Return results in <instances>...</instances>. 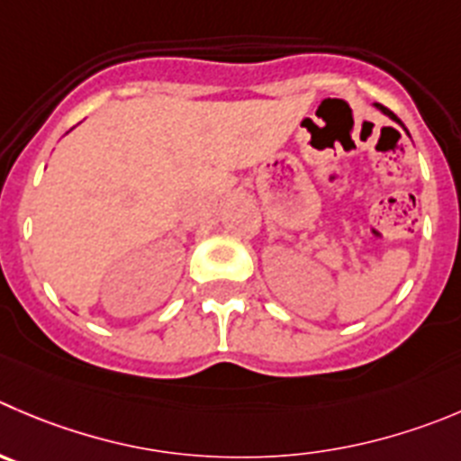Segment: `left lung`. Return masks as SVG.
I'll use <instances>...</instances> for the list:
<instances>
[{"label":"left lung","instance_id":"left-lung-1","mask_svg":"<svg viewBox=\"0 0 461 461\" xmlns=\"http://www.w3.org/2000/svg\"><path fill=\"white\" fill-rule=\"evenodd\" d=\"M380 108V111H383L384 113V115H387L389 117V120H393V122H398V124H401L402 126V122L401 120H398V117L396 115H393V113L392 111H387V108H384V106H378ZM402 129H405V126H402ZM407 131V129H405ZM407 135H410V133H407Z\"/></svg>","mask_w":461,"mask_h":461}]
</instances>
